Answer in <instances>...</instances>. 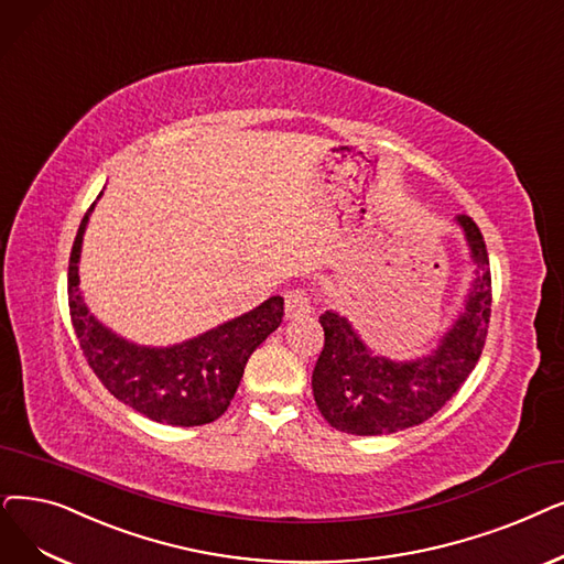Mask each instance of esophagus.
<instances>
[{"mask_svg":"<svg viewBox=\"0 0 564 564\" xmlns=\"http://www.w3.org/2000/svg\"><path fill=\"white\" fill-rule=\"evenodd\" d=\"M311 313V297L306 290L292 288L285 292V317L292 321V317H304Z\"/></svg>","mask_w":564,"mask_h":564,"instance_id":"34e87169","label":"esophagus"}]
</instances>
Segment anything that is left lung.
I'll use <instances>...</instances> for the list:
<instances>
[{
  "mask_svg": "<svg viewBox=\"0 0 564 564\" xmlns=\"http://www.w3.org/2000/svg\"><path fill=\"white\" fill-rule=\"evenodd\" d=\"M477 264L460 315L440 346L412 361H391L364 346L334 311L321 315L325 346L313 369V397L323 417L343 433L382 435L417 426L443 408L477 366L491 317V267L481 230L456 216Z\"/></svg>",
  "mask_w": 564,
  "mask_h": 564,
  "instance_id": "left-lung-1",
  "label": "left lung"
}]
</instances>
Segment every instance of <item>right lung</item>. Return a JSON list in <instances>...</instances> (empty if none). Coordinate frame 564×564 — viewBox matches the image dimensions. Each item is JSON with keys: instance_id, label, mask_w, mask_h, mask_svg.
Returning a JSON list of instances; mask_svg holds the SVG:
<instances>
[{"instance_id": "right-lung-1", "label": "right lung", "mask_w": 564, "mask_h": 564, "mask_svg": "<svg viewBox=\"0 0 564 564\" xmlns=\"http://www.w3.org/2000/svg\"><path fill=\"white\" fill-rule=\"evenodd\" d=\"M96 205V203H94ZM87 209L68 258V308L80 350L115 399L154 422L203 426L228 410L243 366L283 321V297L170 348H147L117 336L89 313L80 297V247Z\"/></svg>"}]
</instances>
